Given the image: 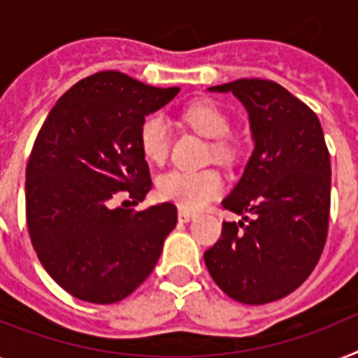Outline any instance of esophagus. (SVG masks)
Returning <instances> with one entry per match:
<instances>
[{"mask_svg": "<svg viewBox=\"0 0 358 358\" xmlns=\"http://www.w3.org/2000/svg\"><path fill=\"white\" fill-rule=\"evenodd\" d=\"M194 218L193 213H189V211H184V209H180L178 211V220L182 222V224H187V222H191Z\"/></svg>", "mask_w": 358, "mask_h": 358, "instance_id": "1", "label": "esophagus"}]
</instances>
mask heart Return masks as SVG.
Masks as SVG:
<instances>
[{"mask_svg":"<svg viewBox=\"0 0 358 358\" xmlns=\"http://www.w3.org/2000/svg\"><path fill=\"white\" fill-rule=\"evenodd\" d=\"M184 120L187 125L202 134L203 138L215 140L211 151L215 160L227 162L233 158V147L224 138L229 136L231 123L211 101H196L184 110ZM171 127L169 122L155 114L147 118L140 131V147L149 162L162 164L169 155ZM224 189L222 176L215 169L202 171H169L158 180V194L165 202H173L184 211H198L213 198H216Z\"/></svg>","mask_w":358,"mask_h":358,"instance_id":"heart-1","label":"heart"}]
</instances>
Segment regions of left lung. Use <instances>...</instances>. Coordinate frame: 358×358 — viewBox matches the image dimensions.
<instances>
[{"label": "left lung", "mask_w": 358, "mask_h": 358, "mask_svg": "<svg viewBox=\"0 0 358 358\" xmlns=\"http://www.w3.org/2000/svg\"><path fill=\"white\" fill-rule=\"evenodd\" d=\"M209 91L233 92L244 105L255 149L222 202L249 224L224 222L203 260L225 295L267 304L293 293L322 255L331 202L329 152L317 114L278 83L244 78Z\"/></svg>", "instance_id": "8db88e82"}]
</instances>
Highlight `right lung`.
Returning <instances> with one entry per match:
<instances>
[{
    "label": "right lung",
    "instance_id": "add662e5",
    "mask_svg": "<svg viewBox=\"0 0 358 358\" xmlns=\"http://www.w3.org/2000/svg\"><path fill=\"white\" fill-rule=\"evenodd\" d=\"M116 71L96 72L56 101L27 164V227L56 284L85 302L114 304L155 269L178 215L169 202L113 207L151 191L140 147L145 116L178 94Z\"/></svg>",
    "mask_w": 358,
    "mask_h": 358
}]
</instances>
